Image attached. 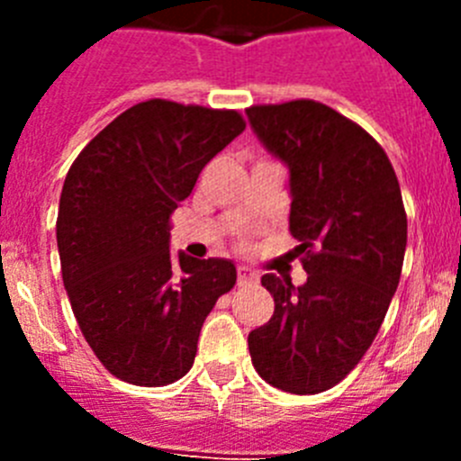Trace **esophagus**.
Wrapping results in <instances>:
<instances>
[{"label":"esophagus","instance_id":"esophagus-1","mask_svg":"<svg viewBox=\"0 0 461 461\" xmlns=\"http://www.w3.org/2000/svg\"><path fill=\"white\" fill-rule=\"evenodd\" d=\"M256 279H258V275H256L251 267H247V266L238 267V284H240V286H244V284H251V281H256Z\"/></svg>","mask_w":461,"mask_h":461}]
</instances>
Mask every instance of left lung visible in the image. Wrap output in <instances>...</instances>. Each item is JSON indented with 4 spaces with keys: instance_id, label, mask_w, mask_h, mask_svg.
<instances>
[{
    "instance_id": "left-lung-1",
    "label": "left lung",
    "mask_w": 461,
    "mask_h": 461,
    "mask_svg": "<svg viewBox=\"0 0 461 461\" xmlns=\"http://www.w3.org/2000/svg\"><path fill=\"white\" fill-rule=\"evenodd\" d=\"M291 170V233L307 284L266 275L275 313L249 332L263 381L319 394L351 374L381 330L406 251V210L388 154L360 124L312 99L247 108Z\"/></svg>"
}]
</instances>
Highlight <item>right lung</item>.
Returning a JSON list of instances; mask_svg holds the SVG:
<instances>
[{
    "instance_id": "1",
    "label": "right lung",
    "mask_w": 461,
    "mask_h": 461,
    "mask_svg": "<svg viewBox=\"0 0 461 461\" xmlns=\"http://www.w3.org/2000/svg\"><path fill=\"white\" fill-rule=\"evenodd\" d=\"M238 110L149 99L85 145L64 180L57 247L73 316L120 381L158 388L194 365L198 335L235 286L230 260L170 256V214L244 131Z\"/></svg>"
}]
</instances>
